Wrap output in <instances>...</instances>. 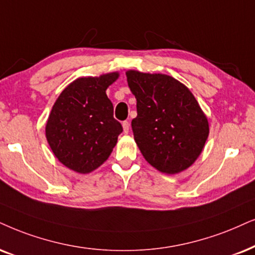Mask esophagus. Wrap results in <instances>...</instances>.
I'll return each instance as SVG.
<instances>
[{"label": "esophagus", "mask_w": 255, "mask_h": 255, "mask_svg": "<svg viewBox=\"0 0 255 255\" xmlns=\"http://www.w3.org/2000/svg\"><path fill=\"white\" fill-rule=\"evenodd\" d=\"M122 127H124V133L127 134L129 131V122L124 121L122 122Z\"/></svg>", "instance_id": "34e87169"}]
</instances>
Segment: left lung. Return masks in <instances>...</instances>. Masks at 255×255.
Instances as JSON below:
<instances>
[{"instance_id":"left-lung-1","label":"left lung","mask_w":255,"mask_h":255,"mask_svg":"<svg viewBox=\"0 0 255 255\" xmlns=\"http://www.w3.org/2000/svg\"><path fill=\"white\" fill-rule=\"evenodd\" d=\"M126 75L136 99L131 129L144 159L166 174L191 167L209 134L207 118L191 90L165 74L128 70Z\"/></svg>"}]
</instances>
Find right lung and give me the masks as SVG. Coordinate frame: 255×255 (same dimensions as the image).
<instances>
[{"label":"right lung","instance_id":"1","mask_svg":"<svg viewBox=\"0 0 255 255\" xmlns=\"http://www.w3.org/2000/svg\"><path fill=\"white\" fill-rule=\"evenodd\" d=\"M119 77H80L62 90L46 125L48 143L62 165L76 173L95 170L108 159L122 133L106 90Z\"/></svg>","mask_w":255,"mask_h":255}]
</instances>
